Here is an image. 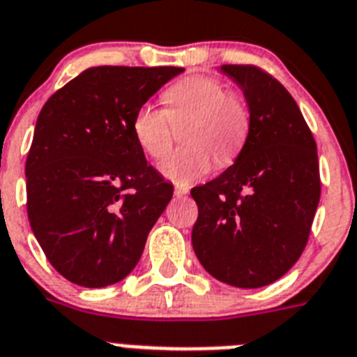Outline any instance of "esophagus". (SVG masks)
<instances>
[{"mask_svg":"<svg viewBox=\"0 0 357 357\" xmlns=\"http://www.w3.org/2000/svg\"><path fill=\"white\" fill-rule=\"evenodd\" d=\"M174 194L178 197H183L188 194V187H183V185H176V188H174Z\"/></svg>","mask_w":357,"mask_h":357,"instance_id":"esophagus-1","label":"esophagus"}]
</instances>
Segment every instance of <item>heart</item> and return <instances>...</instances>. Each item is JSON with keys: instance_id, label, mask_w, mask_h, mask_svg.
I'll list each match as a JSON object with an SVG mask.
<instances>
[{"instance_id": "heart-1", "label": "heart", "mask_w": 357, "mask_h": 357, "mask_svg": "<svg viewBox=\"0 0 357 357\" xmlns=\"http://www.w3.org/2000/svg\"><path fill=\"white\" fill-rule=\"evenodd\" d=\"M165 112L143 105L132 118L136 143L152 160H161L172 145V123L188 121L183 128L185 149L161 163V174L178 185H190L211 172L212 156L229 165L247 142L250 116L247 105L227 92L214 77H185L163 92Z\"/></svg>"}]
</instances>
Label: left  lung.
<instances>
[{"mask_svg":"<svg viewBox=\"0 0 357 357\" xmlns=\"http://www.w3.org/2000/svg\"><path fill=\"white\" fill-rule=\"evenodd\" d=\"M241 89L250 128L234 165L190 190L192 247L212 278L238 289L271 285L303 252L321 183L312 132L294 98L252 65H223Z\"/></svg>","mask_w":357,"mask_h":357,"instance_id":"left-lung-1","label":"left lung"}]
</instances>
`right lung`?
<instances>
[{
  "mask_svg": "<svg viewBox=\"0 0 357 357\" xmlns=\"http://www.w3.org/2000/svg\"><path fill=\"white\" fill-rule=\"evenodd\" d=\"M181 67H92L43 105L26 158V211L50 265L101 289L132 272L174 187L134 139L136 110Z\"/></svg>",
  "mask_w": 357,
  "mask_h": 357,
  "instance_id": "1",
  "label": "right lung"
}]
</instances>
